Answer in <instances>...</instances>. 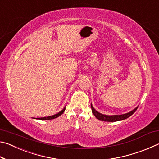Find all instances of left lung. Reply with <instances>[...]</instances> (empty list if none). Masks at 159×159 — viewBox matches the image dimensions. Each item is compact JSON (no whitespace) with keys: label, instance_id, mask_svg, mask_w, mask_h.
<instances>
[{"label":"left lung","instance_id":"left-lung-1","mask_svg":"<svg viewBox=\"0 0 159 159\" xmlns=\"http://www.w3.org/2000/svg\"><path fill=\"white\" fill-rule=\"evenodd\" d=\"M138 107H137L133 111L130 112H128L127 114H122V115H114V116H107V115H104L100 113H99L96 111V110L93 108L92 106V104H91V109H92V112L93 114L95 115V116L99 119V120H102V121H107V122H115V121H118V120H124L125 118H128L130 117L131 115H133L137 109H138Z\"/></svg>","mask_w":159,"mask_h":159}]
</instances>
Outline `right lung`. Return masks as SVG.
I'll return each instance as SVG.
<instances>
[{"label":"right lung","instance_id":"add662e5","mask_svg":"<svg viewBox=\"0 0 159 159\" xmlns=\"http://www.w3.org/2000/svg\"><path fill=\"white\" fill-rule=\"evenodd\" d=\"M65 111V107L61 110V111H60L58 113V114H56L53 116H47V117H43V118H39L38 119H40V120H51V119H54V118H57L58 116H60V115H61L64 113V111Z\"/></svg>","mask_w":159,"mask_h":159}]
</instances>
